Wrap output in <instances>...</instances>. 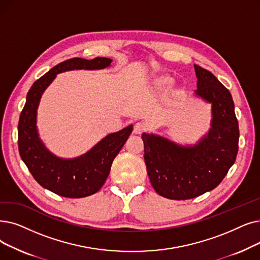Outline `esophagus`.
Wrapping results in <instances>:
<instances>
[{"instance_id": "34e87169", "label": "esophagus", "mask_w": 260, "mask_h": 260, "mask_svg": "<svg viewBox=\"0 0 260 260\" xmlns=\"http://www.w3.org/2000/svg\"><path fill=\"white\" fill-rule=\"evenodd\" d=\"M145 129H146V127H145V124H144V123H142V122H137V123L134 125L133 133L136 134V135H140V134H142Z\"/></svg>"}]
</instances>
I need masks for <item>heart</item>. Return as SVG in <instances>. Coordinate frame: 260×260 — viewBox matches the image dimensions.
Returning a JSON list of instances; mask_svg holds the SVG:
<instances>
[{
	"label": "heart",
	"mask_w": 260,
	"mask_h": 260,
	"mask_svg": "<svg viewBox=\"0 0 260 260\" xmlns=\"http://www.w3.org/2000/svg\"><path fill=\"white\" fill-rule=\"evenodd\" d=\"M174 80L168 74H161V75H158L154 78V85L159 88V89H162V88H166V87H169L171 86L173 84Z\"/></svg>",
	"instance_id": "1"
}]
</instances>
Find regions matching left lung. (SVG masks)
<instances>
[{"mask_svg":"<svg viewBox=\"0 0 260 260\" xmlns=\"http://www.w3.org/2000/svg\"><path fill=\"white\" fill-rule=\"evenodd\" d=\"M196 95L211 104L208 133L193 145L142 134L144 162L156 192L170 200L193 199L216 188L238 153L239 126L231 92L211 72L194 64Z\"/></svg>","mask_w":260,"mask_h":260,"instance_id":"8db88e82","label":"left lung"}]
</instances>
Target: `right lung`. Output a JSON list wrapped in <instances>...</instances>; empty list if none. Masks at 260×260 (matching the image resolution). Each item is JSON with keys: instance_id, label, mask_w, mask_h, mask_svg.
Instances as JSON below:
<instances>
[{"instance_id": "1", "label": "right lung", "mask_w": 260, "mask_h": 260, "mask_svg": "<svg viewBox=\"0 0 260 260\" xmlns=\"http://www.w3.org/2000/svg\"><path fill=\"white\" fill-rule=\"evenodd\" d=\"M111 61L106 57L68 59L53 67L28 90L18 124L19 153L37 183L56 194L78 199L98 192L108 177L112 161L128 139L133 125L107 135L81 156L60 158L51 153L39 138L36 123L41 95L59 73L105 69L110 67Z\"/></svg>"}]
</instances>
